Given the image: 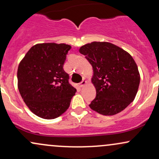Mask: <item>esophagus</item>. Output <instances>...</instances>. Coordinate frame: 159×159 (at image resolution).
<instances>
[{
  "label": "esophagus",
  "instance_id": "esophagus-1",
  "mask_svg": "<svg viewBox=\"0 0 159 159\" xmlns=\"http://www.w3.org/2000/svg\"><path fill=\"white\" fill-rule=\"evenodd\" d=\"M86 84H87V81H86L85 79H83V80H82V81L81 82V83L79 84H80V87H83L84 86V85Z\"/></svg>",
  "mask_w": 159,
  "mask_h": 159
}]
</instances>
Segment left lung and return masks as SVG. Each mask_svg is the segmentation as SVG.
<instances>
[{
	"instance_id": "1",
	"label": "left lung",
	"mask_w": 159,
	"mask_h": 159,
	"mask_svg": "<svg viewBox=\"0 0 159 159\" xmlns=\"http://www.w3.org/2000/svg\"><path fill=\"white\" fill-rule=\"evenodd\" d=\"M79 52L93 66L92 83L96 96L89 107L104 116L124 110L135 99L140 84L133 57L109 42H92L82 46Z\"/></svg>"
}]
</instances>
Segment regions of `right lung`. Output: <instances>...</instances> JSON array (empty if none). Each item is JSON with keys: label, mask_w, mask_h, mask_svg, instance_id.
Instances as JSON below:
<instances>
[{"label": "right lung", "mask_w": 159, "mask_h": 159, "mask_svg": "<svg viewBox=\"0 0 159 159\" xmlns=\"http://www.w3.org/2000/svg\"><path fill=\"white\" fill-rule=\"evenodd\" d=\"M71 46L38 43L30 48L19 64L18 87L29 109L38 117L54 119L70 107L76 89L69 83L64 70Z\"/></svg>", "instance_id": "obj_1"}]
</instances>
